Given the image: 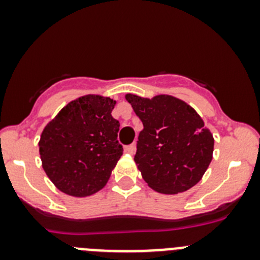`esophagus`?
<instances>
[{
    "label": "esophagus",
    "mask_w": 260,
    "mask_h": 260,
    "mask_svg": "<svg viewBox=\"0 0 260 260\" xmlns=\"http://www.w3.org/2000/svg\"><path fill=\"white\" fill-rule=\"evenodd\" d=\"M124 151H125V153L133 154V153H135V151H136V146H135V145L125 146V147H124Z\"/></svg>",
    "instance_id": "esophagus-1"
}]
</instances>
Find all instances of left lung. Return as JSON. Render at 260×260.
Here are the masks:
<instances>
[{"instance_id": "obj_1", "label": "left lung", "mask_w": 260, "mask_h": 260, "mask_svg": "<svg viewBox=\"0 0 260 260\" xmlns=\"http://www.w3.org/2000/svg\"><path fill=\"white\" fill-rule=\"evenodd\" d=\"M142 120L135 162L149 187L179 193L201 180L212 159L214 138L188 104L171 95L152 99L127 94Z\"/></svg>"}]
</instances>
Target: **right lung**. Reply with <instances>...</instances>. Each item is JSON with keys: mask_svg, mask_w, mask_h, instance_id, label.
Returning <instances> with one entry per match:
<instances>
[{"mask_svg": "<svg viewBox=\"0 0 260 260\" xmlns=\"http://www.w3.org/2000/svg\"><path fill=\"white\" fill-rule=\"evenodd\" d=\"M115 102L85 95L72 102L43 131L39 147L44 171L70 196L84 198L106 186L123 153L117 141Z\"/></svg>", "mask_w": 260, "mask_h": 260, "instance_id": "add662e5", "label": "right lung"}]
</instances>
